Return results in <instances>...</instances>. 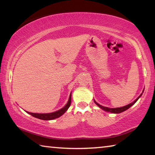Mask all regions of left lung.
Listing matches in <instances>:
<instances>
[{
	"instance_id": "8db88e82",
	"label": "left lung",
	"mask_w": 155,
	"mask_h": 155,
	"mask_svg": "<svg viewBox=\"0 0 155 155\" xmlns=\"http://www.w3.org/2000/svg\"><path fill=\"white\" fill-rule=\"evenodd\" d=\"M141 95L138 97V98L135 100V101L133 102V103H130L129 104H128V105H127V106H124V107H119V108H108V107H103V106H102V105H101V104H98L96 103V102L94 101V102H95V103L97 104V105H98L100 108H101L102 109H103V110H104V111H108V112H111V113H113V114H120V113H121V112H123V111H126V110L127 109H128V108H130V107L133 105V104H134L136 102H137V100L139 99V98H140V97L141 96Z\"/></svg>"
}]
</instances>
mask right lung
<instances>
[{
    "label": "right lung",
    "instance_id": "right-lung-1",
    "mask_svg": "<svg viewBox=\"0 0 155 155\" xmlns=\"http://www.w3.org/2000/svg\"><path fill=\"white\" fill-rule=\"evenodd\" d=\"M70 104H71V95L70 96L69 101H68L66 105H65L64 108L61 109L57 111L51 113V114H34V113H30L27 111V112L28 114L32 115V116L36 117V118L43 120H51L55 119V118H57V117L61 116V115L67 111L68 109L69 108V107L70 106Z\"/></svg>",
    "mask_w": 155,
    "mask_h": 155
}]
</instances>
